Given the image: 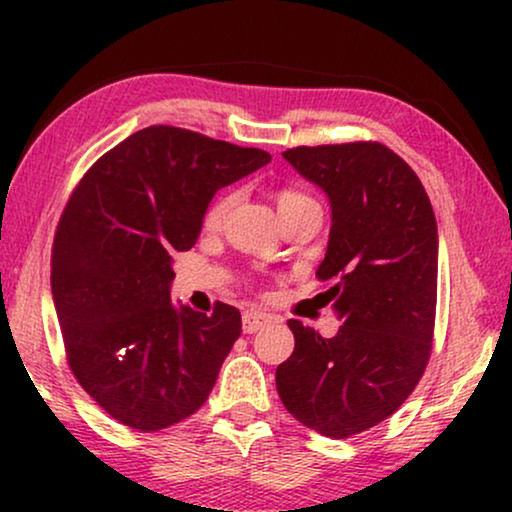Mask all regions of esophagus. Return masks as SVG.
Returning a JSON list of instances; mask_svg holds the SVG:
<instances>
[{"label": "esophagus", "mask_w": 512, "mask_h": 512, "mask_svg": "<svg viewBox=\"0 0 512 512\" xmlns=\"http://www.w3.org/2000/svg\"><path fill=\"white\" fill-rule=\"evenodd\" d=\"M270 324V314L258 312V310H247L242 314V331L244 333H256L261 331L263 326Z\"/></svg>", "instance_id": "obj_1"}]
</instances>
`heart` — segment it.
I'll return each instance as SVG.
<instances>
[{"instance_id":"heart-1","label":"heart","mask_w":512,"mask_h":512,"mask_svg":"<svg viewBox=\"0 0 512 512\" xmlns=\"http://www.w3.org/2000/svg\"><path fill=\"white\" fill-rule=\"evenodd\" d=\"M303 198H307V195L298 193V191H291V188H284V191L277 193V207H286V205H291V202L303 200ZM230 202H233V198L226 195V198H221L212 209H209V212H207V226H216V223L223 219V214H226Z\"/></svg>"}]
</instances>
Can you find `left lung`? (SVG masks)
<instances>
[{"instance_id": "left-lung-1", "label": "left lung", "mask_w": 512, "mask_h": 512, "mask_svg": "<svg viewBox=\"0 0 512 512\" xmlns=\"http://www.w3.org/2000/svg\"><path fill=\"white\" fill-rule=\"evenodd\" d=\"M282 156L331 202L317 277L342 321L321 338L289 321L293 354L277 368L284 408L307 429L349 438L401 408L431 356L438 226L422 181L377 142L298 146Z\"/></svg>"}]
</instances>
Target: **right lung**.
<instances>
[{"label": "right lung", "mask_w": 512, "mask_h": 512, "mask_svg": "<svg viewBox=\"0 0 512 512\" xmlns=\"http://www.w3.org/2000/svg\"><path fill=\"white\" fill-rule=\"evenodd\" d=\"M270 153L151 125L104 153L60 216L51 291L69 368L100 408L158 431L207 401L242 333L240 310L170 300L172 254L198 240L219 188Z\"/></svg>", "instance_id": "right-lung-1"}]
</instances>
